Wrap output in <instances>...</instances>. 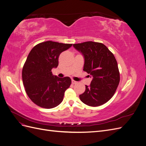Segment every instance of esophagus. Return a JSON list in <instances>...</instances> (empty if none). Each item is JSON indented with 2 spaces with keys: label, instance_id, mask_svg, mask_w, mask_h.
Returning <instances> with one entry per match:
<instances>
[{
  "label": "esophagus",
  "instance_id": "esophagus-1",
  "mask_svg": "<svg viewBox=\"0 0 146 146\" xmlns=\"http://www.w3.org/2000/svg\"><path fill=\"white\" fill-rule=\"evenodd\" d=\"M77 83V82H76V81H75L74 80H72V84H73V85H74V84H76Z\"/></svg>",
  "mask_w": 146,
  "mask_h": 146
}]
</instances>
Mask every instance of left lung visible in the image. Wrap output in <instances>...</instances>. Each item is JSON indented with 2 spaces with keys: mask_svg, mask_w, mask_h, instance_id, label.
<instances>
[{
  "mask_svg": "<svg viewBox=\"0 0 146 146\" xmlns=\"http://www.w3.org/2000/svg\"><path fill=\"white\" fill-rule=\"evenodd\" d=\"M75 48L85 58L83 70L91 75L90 86L79 96L82 102L90 107H98L110 100L120 82L117 61L104 44L87 41L74 44Z\"/></svg>",
  "mask_w": 146,
  "mask_h": 146,
  "instance_id": "left-lung-1",
  "label": "left lung"
}]
</instances>
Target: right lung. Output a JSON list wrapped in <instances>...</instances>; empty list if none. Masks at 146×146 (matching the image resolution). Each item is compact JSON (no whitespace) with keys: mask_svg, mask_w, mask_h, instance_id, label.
<instances>
[{"mask_svg":"<svg viewBox=\"0 0 146 146\" xmlns=\"http://www.w3.org/2000/svg\"><path fill=\"white\" fill-rule=\"evenodd\" d=\"M72 45L47 41L38 44L30 52L23 66L22 77L26 93L39 107L50 109L63 101L71 80L69 77L54 76L52 69L58 66L61 53Z\"/></svg>","mask_w":146,"mask_h":146,"instance_id":"1","label":"right lung"}]
</instances>
